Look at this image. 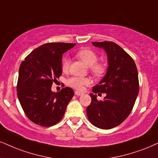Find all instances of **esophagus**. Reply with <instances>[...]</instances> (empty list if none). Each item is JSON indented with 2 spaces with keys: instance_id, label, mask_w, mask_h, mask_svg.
I'll list each match as a JSON object with an SVG mask.
<instances>
[{
  "instance_id": "34e87169",
  "label": "esophagus",
  "mask_w": 158,
  "mask_h": 158,
  "mask_svg": "<svg viewBox=\"0 0 158 158\" xmlns=\"http://www.w3.org/2000/svg\"><path fill=\"white\" fill-rule=\"evenodd\" d=\"M75 94L77 95V96H81V95L83 94V93L81 92V91H75Z\"/></svg>"
}]
</instances>
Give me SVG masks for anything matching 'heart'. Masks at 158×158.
<instances>
[{"instance_id":"heart-1","label":"heart","mask_w":158,"mask_h":158,"mask_svg":"<svg viewBox=\"0 0 158 158\" xmlns=\"http://www.w3.org/2000/svg\"><path fill=\"white\" fill-rule=\"evenodd\" d=\"M77 56L84 63L85 65L90 67L91 72L96 77H101L106 72V67L102 64L97 63V54L91 50H81L77 52ZM69 59L67 57H64L61 60V69L64 72L67 71L69 67ZM90 83V80L85 77H72L68 79L67 84L69 86L78 90H82L85 85Z\"/></svg>"}]
</instances>
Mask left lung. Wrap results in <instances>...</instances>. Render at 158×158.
Instances as JSON below:
<instances>
[{
  "instance_id": "8db88e82",
  "label": "left lung",
  "mask_w": 158,
  "mask_h": 158,
  "mask_svg": "<svg viewBox=\"0 0 158 158\" xmlns=\"http://www.w3.org/2000/svg\"><path fill=\"white\" fill-rule=\"evenodd\" d=\"M102 48L108 57V69L98 85L93 87L94 94L106 93L102 101L90 94L91 102L86 108L89 122L103 130L119 125L133 110L139 91L138 69L129 54L113 42H92Z\"/></svg>"
}]
</instances>
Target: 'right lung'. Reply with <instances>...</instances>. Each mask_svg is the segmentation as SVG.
<instances>
[{"instance_id": "obj_1", "label": "right lung", "mask_w": 158, "mask_h": 158, "mask_svg": "<svg viewBox=\"0 0 158 158\" xmlns=\"http://www.w3.org/2000/svg\"><path fill=\"white\" fill-rule=\"evenodd\" d=\"M75 45L64 42L42 44L33 50L19 66L17 97L25 115L34 123L50 127L64 116L74 91L65 87L55 93L51 87L62 74L63 53Z\"/></svg>"}]
</instances>
